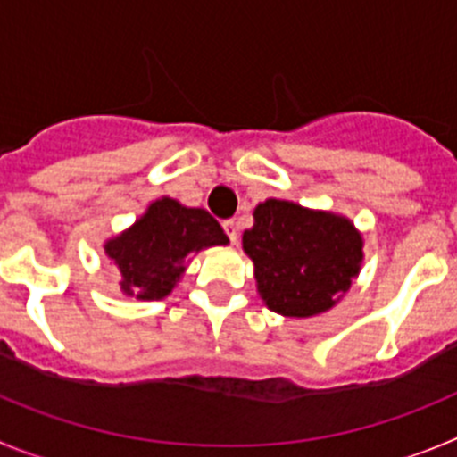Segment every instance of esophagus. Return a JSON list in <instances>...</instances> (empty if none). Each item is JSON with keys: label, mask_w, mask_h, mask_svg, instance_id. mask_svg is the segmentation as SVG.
I'll use <instances>...</instances> for the list:
<instances>
[{"label": "esophagus", "mask_w": 457, "mask_h": 457, "mask_svg": "<svg viewBox=\"0 0 457 457\" xmlns=\"http://www.w3.org/2000/svg\"><path fill=\"white\" fill-rule=\"evenodd\" d=\"M223 229H225V234H228L229 241H232V244H237V238H238V225L234 223V220H225Z\"/></svg>", "instance_id": "obj_1"}]
</instances>
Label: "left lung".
<instances>
[{"instance_id":"8db88e82","label":"left lung","mask_w":457,"mask_h":457,"mask_svg":"<svg viewBox=\"0 0 457 457\" xmlns=\"http://www.w3.org/2000/svg\"><path fill=\"white\" fill-rule=\"evenodd\" d=\"M253 216L244 250L269 310L307 319L330 310L351 289L364 257L351 220L275 198L259 203Z\"/></svg>"}]
</instances>
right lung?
I'll return each mask as SVG.
<instances>
[{
    "instance_id": "1",
    "label": "right lung",
    "mask_w": 457,
    "mask_h": 457,
    "mask_svg": "<svg viewBox=\"0 0 457 457\" xmlns=\"http://www.w3.org/2000/svg\"><path fill=\"white\" fill-rule=\"evenodd\" d=\"M229 238L212 213L162 198L137 223L104 244L106 257L120 270V289L138 300H162L172 291L188 259Z\"/></svg>"
}]
</instances>
